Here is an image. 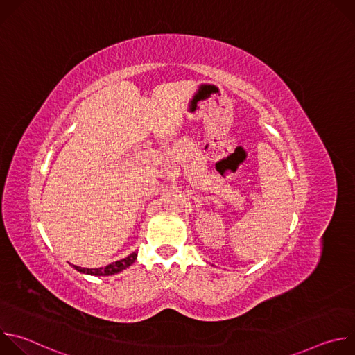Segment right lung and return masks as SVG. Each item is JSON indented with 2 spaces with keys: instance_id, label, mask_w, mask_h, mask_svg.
<instances>
[{
  "instance_id": "add662e5",
  "label": "right lung",
  "mask_w": 355,
  "mask_h": 355,
  "mask_svg": "<svg viewBox=\"0 0 355 355\" xmlns=\"http://www.w3.org/2000/svg\"><path fill=\"white\" fill-rule=\"evenodd\" d=\"M137 259V251H133L132 254H129L126 259H122L119 261L111 263L107 267H101V268H83V267H77L73 266L74 270H77L81 274H87V275H94V277H108V275H115L126 268H129Z\"/></svg>"
}]
</instances>
